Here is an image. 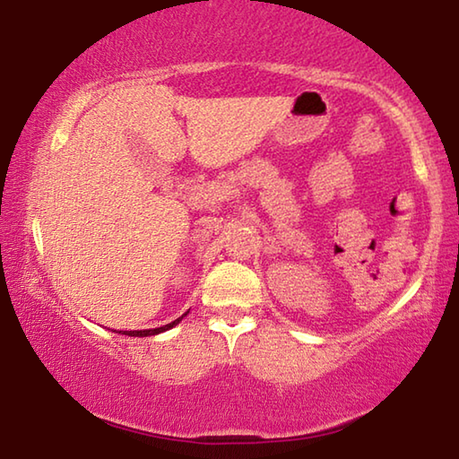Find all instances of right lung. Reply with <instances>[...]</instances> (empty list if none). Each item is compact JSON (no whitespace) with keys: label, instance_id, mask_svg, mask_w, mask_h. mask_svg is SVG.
I'll list each match as a JSON object with an SVG mask.
<instances>
[{"label":"right lung","instance_id":"obj_1","mask_svg":"<svg viewBox=\"0 0 459 459\" xmlns=\"http://www.w3.org/2000/svg\"><path fill=\"white\" fill-rule=\"evenodd\" d=\"M187 316V314H183L181 317H178L175 321H171V324H168V325H163V327H155V329H143V331H124L122 335H130V337H148V335H158V333H163V331H168V329H171L173 325H178L179 321Z\"/></svg>","mask_w":459,"mask_h":459}]
</instances>
